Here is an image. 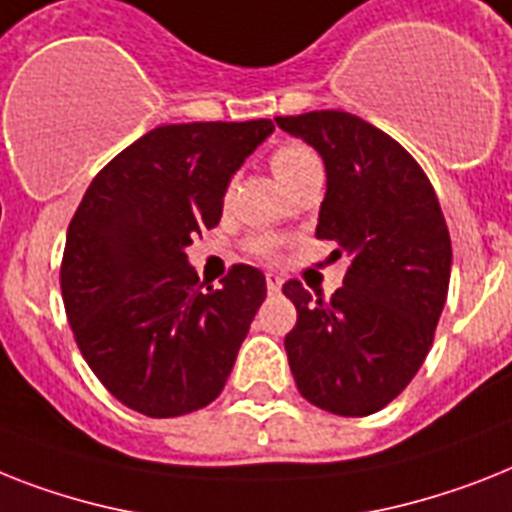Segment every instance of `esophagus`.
I'll use <instances>...</instances> for the list:
<instances>
[{
	"label": "esophagus",
	"instance_id": "obj_1",
	"mask_svg": "<svg viewBox=\"0 0 512 512\" xmlns=\"http://www.w3.org/2000/svg\"><path fill=\"white\" fill-rule=\"evenodd\" d=\"M265 284H268V292H281L284 278L278 276V273H268V276H265Z\"/></svg>",
	"mask_w": 512,
	"mask_h": 512
}]
</instances>
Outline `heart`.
<instances>
[{
	"mask_svg": "<svg viewBox=\"0 0 512 512\" xmlns=\"http://www.w3.org/2000/svg\"><path fill=\"white\" fill-rule=\"evenodd\" d=\"M310 162H318L313 149L302 147V144H284V147H278L273 155H270V170L276 173V178L281 184H289L294 176H297L299 170L307 168ZM278 242L276 239H270V236H260L255 242V252L260 257H273L276 255Z\"/></svg>",
	"mask_w": 512,
	"mask_h": 512,
	"instance_id": "1",
	"label": "heart"
}]
</instances>
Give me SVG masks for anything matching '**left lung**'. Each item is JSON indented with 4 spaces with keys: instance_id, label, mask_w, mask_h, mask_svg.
Here are the masks:
<instances>
[{
    "instance_id": "8db88e82",
    "label": "left lung",
    "mask_w": 512,
    "mask_h": 512,
    "mask_svg": "<svg viewBox=\"0 0 512 512\" xmlns=\"http://www.w3.org/2000/svg\"><path fill=\"white\" fill-rule=\"evenodd\" d=\"M323 157L315 236L350 257L331 299L299 281L284 294L297 326L284 347L299 394L334 415L378 413L405 389L434 342L450 289L452 244L434 186L402 144L342 110L276 118Z\"/></svg>"
}]
</instances>
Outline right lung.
Returning a JSON list of instances; mask_svg holds the SVG:
<instances>
[{"label":"right lung","instance_id":"obj_1","mask_svg":"<svg viewBox=\"0 0 512 512\" xmlns=\"http://www.w3.org/2000/svg\"><path fill=\"white\" fill-rule=\"evenodd\" d=\"M270 120L178 123L99 170L68 226L60 286L78 350L107 392L149 418L194 413L223 392L265 276L234 265L199 284L186 247L215 228Z\"/></svg>","mask_w":512,"mask_h":512}]
</instances>
